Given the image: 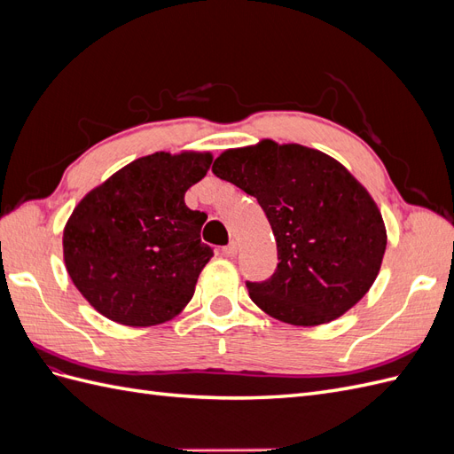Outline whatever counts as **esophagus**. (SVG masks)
Instances as JSON below:
<instances>
[{"label":"esophagus","instance_id":"obj_1","mask_svg":"<svg viewBox=\"0 0 454 454\" xmlns=\"http://www.w3.org/2000/svg\"><path fill=\"white\" fill-rule=\"evenodd\" d=\"M237 252H239V246H237V242H229L225 248H223V254L227 255V257H235L237 255Z\"/></svg>","mask_w":454,"mask_h":454}]
</instances>
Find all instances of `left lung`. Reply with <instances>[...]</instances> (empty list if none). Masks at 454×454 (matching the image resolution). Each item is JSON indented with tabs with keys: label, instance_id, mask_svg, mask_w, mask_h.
<instances>
[{
	"label": "left lung",
	"instance_id": "obj_1",
	"mask_svg": "<svg viewBox=\"0 0 454 454\" xmlns=\"http://www.w3.org/2000/svg\"><path fill=\"white\" fill-rule=\"evenodd\" d=\"M212 172L257 199L277 239V270L246 282L261 310L292 325H320L369 292L387 229L375 200L340 162L305 145L263 140L223 151Z\"/></svg>",
	"mask_w": 454,
	"mask_h": 454
}]
</instances>
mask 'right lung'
I'll return each mask as SVG.
<instances>
[{"label":"right lung","instance_id":"obj_1","mask_svg":"<svg viewBox=\"0 0 454 454\" xmlns=\"http://www.w3.org/2000/svg\"><path fill=\"white\" fill-rule=\"evenodd\" d=\"M210 164V153L160 151L132 160L75 206L62 239L66 269L106 318L155 325L193 297L214 250L200 240L206 214L189 210L184 197Z\"/></svg>","mask_w":454,"mask_h":454}]
</instances>
